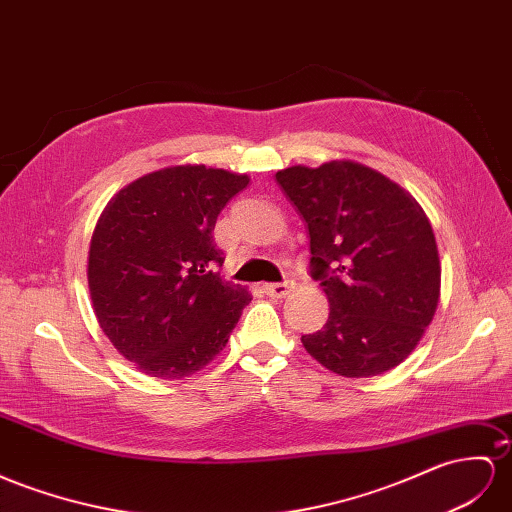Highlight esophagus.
<instances>
[{"mask_svg": "<svg viewBox=\"0 0 512 512\" xmlns=\"http://www.w3.org/2000/svg\"><path fill=\"white\" fill-rule=\"evenodd\" d=\"M294 290V281H281V283H266L264 292L272 298H285Z\"/></svg>", "mask_w": 512, "mask_h": 512, "instance_id": "34e87169", "label": "esophagus"}]
</instances>
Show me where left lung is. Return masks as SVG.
Here are the masks:
<instances>
[{
  "instance_id": "left-lung-1",
  "label": "left lung",
  "mask_w": 512,
  "mask_h": 512,
  "mask_svg": "<svg viewBox=\"0 0 512 512\" xmlns=\"http://www.w3.org/2000/svg\"><path fill=\"white\" fill-rule=\"evenodd\" d=\"M277 183L309 231L311 277L329 320L305 350L348 378L396 368L422 339L439 303L435 233L413 196L355 162L279 170Z\"/></svg>"
}]
</instances>
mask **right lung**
<instances>
[{
  "label": "right lung",
  "mask_w": 512,
  "mask_h": 512,
  "mask_svg": "<svg viewBox=\"0 0 512 512\" xmlns=\"http://www.w3.org/2000/svg\"><path fill=\"white\" fill-rule=\"evenodd\" d=\"M248 186L222 168L173 166L129 183L103 209L88 287L103 333L155 378L190 376L227 346L244 287L222 283L218 214Z\"/></svg>",
  "instance_id": "obj_1"
}]
</instances>
